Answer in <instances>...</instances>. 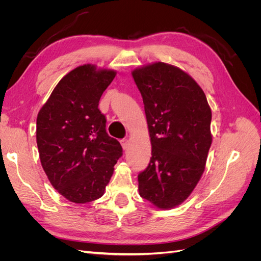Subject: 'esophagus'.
<instances>
[{
    "instance_id": "34e87169",
    "label": "esophagus",
    "mask_w": 261,
    "mask_h": 261,
    "mask_svg": "<svg viewBox=\"0 0 261 261\" xmlns=\"http://www.w3.org/2000/svg\"><path fill=\"white\" fill-rule=\"evenodd\" d=\"M121 145L123 147L124 150H127L128 149V146H129V141L127 139H122L121 140Z\"/></svg>"
}]
</instances>
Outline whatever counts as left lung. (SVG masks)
Here are the masks:
<instances>
[{"label":"left lung","mask_w":261,"mask_h":261,"mask_svg":"<svg viewBox=\"0 0 261 261\" xmlns=\"http://www.w3.org/2000/svg\"><path fill=\"white\" fill-rule=\"evenodd\" d=\"M132 76L143 97L151 143L149 165L138 175L139 195L168 210L188 198L206 168L211 109L200 86L174 65L154 62Z\"/></svg>","instance_id":"left-lung-1"}]
</instances>
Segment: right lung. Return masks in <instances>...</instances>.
Listing matches in <instances>:
<instances>
[{
    "label": "right lung",
    "instance_id": "add662e5",
    "mask_svg": "<svg viewBox=\"0 0 261 261\" xmlns=\"http://www.w3.org/2000/svg\"><path fill=\"white\" fill-rule=\"evenodd\" d=\"M114 69L85 64L55 86L37 116V146L51 185L74 203H87L105 194L114 165L122 155L120 143L106 130L98 109L112 83Z\"/></svg>",
    "mask_w": 261,
    "mask_h": 261
}]
</instances>
